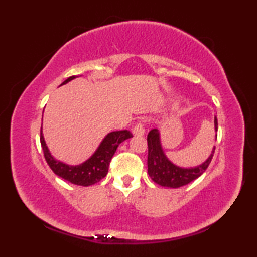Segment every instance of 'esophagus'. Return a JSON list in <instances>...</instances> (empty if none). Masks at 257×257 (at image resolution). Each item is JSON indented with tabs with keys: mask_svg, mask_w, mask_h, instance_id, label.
Segmentation results:
<instances>
[{
	"mask_svg": "<svg viewBox=\"0 0 257 257\" xmlns=\"http://www.w3.org/2000/svg\"><path fill=\"white\" fill-rule=\"evenodd\" d=\"M133 134L135 136H143L145 134V125L143 122H138L133 128Z\"/></svg>",
	"mask_w": 257,
	"mask_h": 257,
	"instance_id": "34e87169",
	"label": "esophagus"
}]
</instances>
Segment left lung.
Here are the masks:
<instances>
[{"label":"left lung","mask_w":257,"mask_h":257,"mask_svg":"<svg viewBox=\"0 0 257 257\" xmlns=\"http://www.w3.org/2000/svg\"><path fill=\"white\" fill-rule=\"evenodd\" d=\"M215 132H217V119L214 117ZM217 138V135H216ZM148 141V174L152 181L162 187L177 189L192 182L203 173L214 155L215 147L212 150L211 156L202 165L194 168H181L168 159L162 150L160 134L158 129H152L147 137Z\"/></svg>","instance_id":"left-lung-1"}]
</instances>
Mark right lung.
<instances>
[{"label":"right lung","instance_id":"add662e5","mask_svg":"<svg viewBox=\"0 0 257 257\" xmlns=\"http://www.w3.org/2000/svg\"><path fill=\"white\" fill-rule=\"evenodd\" d=\"M75 77H77V76H70L62 85L68 83ZM132 137L133 134L128 130H120V132H112L108 134L105 139L101 141L95 154L88 160H86L78 166H68L66 163L54 159V157L51 155L45 144L42 130L40 139L45 160L56 176L63 178L73 184L88 187V185L99 182L102 178L107 176L109 163H110L111 158L116 152L118 146L125 139Z\"/></svg>","mask_w":257,"mask_h":257}]
</instances>
